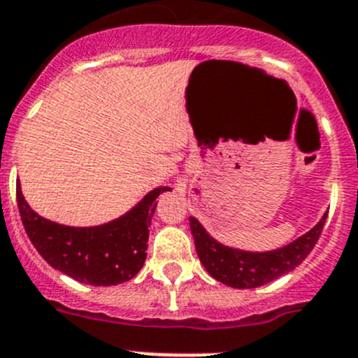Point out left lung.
<instances>
[{"instance_id":"1","label":"left lung","mask_w":358,"mask_h":358,"mask_svg":"<svg viewBox=\"0 0 358 358\" xmlns=\"http://www.w3.org/2000/svg\"><path fill=\"white\" fill-rule=\"evenodd\" d=\"M189 220L190 233L194 236L196 252L206 272L222 285L247 289L268 285L277 277L295 270L309 256L310 250L315 249L325 226L327 213L306 235L286 247L268 252H247V250L222 245L205 231V228L194 217H190Z\"/></svg>"}]
</instances>
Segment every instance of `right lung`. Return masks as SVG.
Listing matches in <instances>:
<instances>
[{"mask_svg":"<svg viewBox=\"0 0 358 358\" xmlns=\"http://www.w3.org/2000/svg\"><path fill=\"white\" fill-rule=\"evenodd\" d=\"M169 187L146 194L130 212L108 224L70 228L33 212L17 183V206L29 240L52 268L92 286H115L143 268L157 201Z\"/></svg>","mask_w":358,"mask_h":358,"instance_id":"add662e5","label":"right lung"}]
</instances>
